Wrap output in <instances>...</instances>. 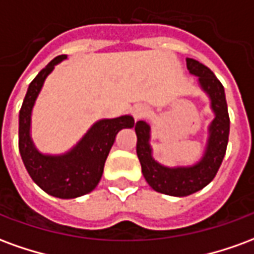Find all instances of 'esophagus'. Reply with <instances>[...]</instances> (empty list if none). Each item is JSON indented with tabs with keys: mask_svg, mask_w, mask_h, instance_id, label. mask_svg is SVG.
<instances>
[{
	"mask_svg": "<svg viewBox=\"0 0 254 254\" xmlns=\"http://www.w3.org/2000/svg\"><path fill=\"white\" fill-rule=\"evenodd\" d=\"M148 113H149L148 109L143 105H136L132 109V116L134 117V120H136V121L148 116Z\"/></svg>",
	"mask_w": 254,
	"mask_h": 254,
	"instance_id": "esophagus-1",
	"label": "esophagus"
}]
</instances>
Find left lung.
Masks as SVG:
<instances>
[{"label": "left lung", "mask_w": 254, "mask_h": 254, "mask_svg": "<svg viewBox=\"0 0 254 254\" xmlns=\"http://www.w3.org/2000/svg\"><path fill=\"white\" fill-rule=\"evenodd\" d=\"M187 66L190 74L198 77V84L211 100V109L215 114L208 127L207 147L201 159L191 166L166 167L160 165L152 158L149 125L145 121H138L134 125L137 134L136 151L145 181L154 190L176 197L201 190L215 178L226 154L230 132L229 111L222 83L209 67L193 58H187Z\"/></svg>", "instance_id": "8db88e82"}]
</instances>
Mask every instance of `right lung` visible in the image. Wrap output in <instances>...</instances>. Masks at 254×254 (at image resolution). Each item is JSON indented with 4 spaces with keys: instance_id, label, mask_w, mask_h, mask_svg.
<instances>
[{
    "instance_id": "right-lung-1",
    "label": "right lung",
    "mask_w": 254,
    "mask_h": 254,
    "mask_svg": "<svg viewBox=\"0 0 254 254\" xmlns=\"http://www.w3.org/2000/svg\"><path fill=\"white\" fill-rule=\"evenodd\" d=\"M66 56H58L38 73L23 100L19 114V151L25 169L38 187L58 198H76L99 184L117 133L134 127L132 116L99 120L70 151L61 155L42 154L31 138V114L46 77Z\"/></svg>"
}]
</instances>
